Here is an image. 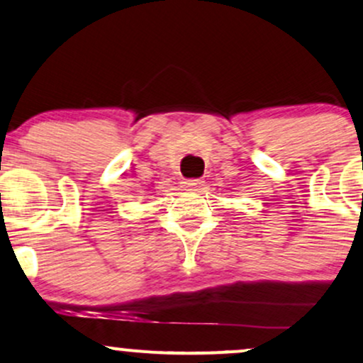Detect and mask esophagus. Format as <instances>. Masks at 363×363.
Masks as SVG:
<instances>
[{
  "label": "esophagus",
  "mask_w": 363,
  "mask_h": 363,
  "mask_svg": "<svg viewBox=\"0 0 363 363\" xmlns=\"http://www.w3.org/2000/svg\"><path fill=\"white\" fill-rule=\"evenodd\" d=\"M203 185L202 180H197V178H190V180H185L183 182V186H185V190H190V192H197V190H201Z\"/></svg>",
  "instance_id": "obj_1"
}]
</instances>
